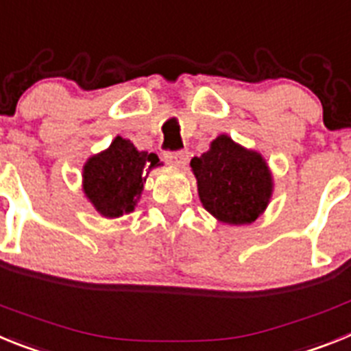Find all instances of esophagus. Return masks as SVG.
Returning <instances> with one entry per match:
<instances>
[{
    "instance_id": "esophagus-1",
    "label": "esophagus",
    "mask_w": 351,
    "mask_h": 351,
    "mask_svg": "<svg viewBox=\"0 0 351 351\" xmlns=\"http://www.w3.org/2000/svg\"><path fill=\"white\" fill-rule=\"evenodd\" d=\"M164 158L171 167H185L189 160V154L187 152H167Z\"/></svg>"
}]
</instances>
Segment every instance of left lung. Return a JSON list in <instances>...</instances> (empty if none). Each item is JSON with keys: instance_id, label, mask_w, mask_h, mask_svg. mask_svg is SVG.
<instances>
[{"instance_id": "obj_1", "label": "left lung", "mask_w": 351, "mask_h": 351, "mask_svg": "<svg viewBox=\"0 0 351 351\" xmlns=\"http://www.w3.org/2000/svg\"><path fill=\"white\" fill-rule=\"evenodd\" d=\"M203 208L222 224H251L267 210L274 176L263 155L221 134L191 160Z\"/></svg>"}]
</instances>
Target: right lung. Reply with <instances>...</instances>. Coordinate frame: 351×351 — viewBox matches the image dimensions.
<instances>
[{
  "instance_id": "1",
  "label": "right lung",
  "mask_w": 351,
  "mask_h": 351,
  "mask_svg": "<svg viewBox=\"0 0 351 351\" xmlns=\"http://www.w3.org/2000/svg\"><path fill=\"white\" fill-rule=\"evenodd\" d=\"M158 166L155 154L138 150L117 136L106 150L91 155L83 166V193L106 219L134 212L148 173Z\"/></svg>"
}]
</instances>
